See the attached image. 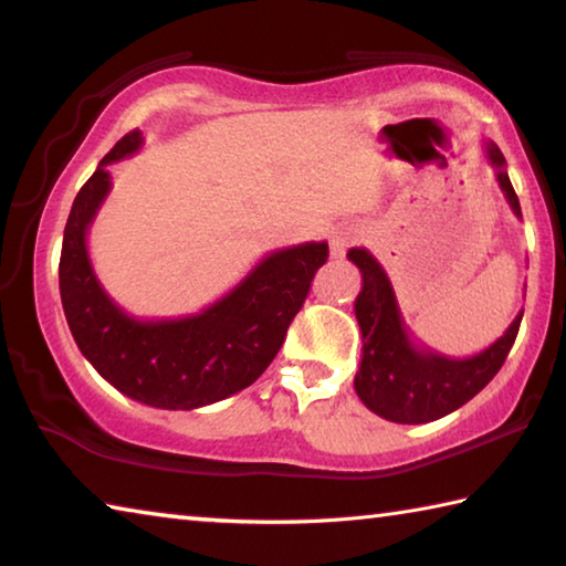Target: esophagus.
I'll return each instance as SVG.
<instances>
[{
  "label": "esophagus",
  "instance_id": "34e87169",
  "mask_svg": "<svg viewBox=\"0 0 566 566\" xmlns=\"http://www.w3.org/2000/svg\"><path fill=\"white\" fill-rule=\"evenodd\" d=\"M364 242V229L359 227H344L339 232H334L332 237V256L334 260H339V256L347 254V249Z\"/></svg>",
  "mask_w": 566,
  "mask_h": 566
}]
</instances>
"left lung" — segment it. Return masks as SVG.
<instances>
[{"instance_id":"1","label":"left lung","mask_w":566,"mask_h":566,"mask_svg":"<svg viewBox=\"0 0 566 566\" xmlns=\"http://www.w3.org/2000/svg\"><path fill=\"white\" fill-rule=\"evenodd\" d=\"M484 151L512 212L522 219L504 155L494 142H484ZM347 256L361 272V292L354 302V314L364 344L354 389L364 407L397 424H424L452 415L490 385L512 349L524 312L516 314L504 337L484 352L467 359L444 357L411 339L385 266L361 247L349 249Z\"/></svg>"}]
</instances>
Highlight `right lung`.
<instances>
[{
  "label": "right lung",
  "instance_id": "obj_1",
  "mask_svg": "<svg viewBox=\"0 0 566 566\" xmlns=\"http://www.w3.org/2000/svg\"><path fill=\"white\" fill-rule=\"evenodd\" d=\"M134 129L74 197L60 256V294L76 347L122 395L157 409H199L242 391L276 357L312 276L327 262V242L276 249L222 300L177 319L132 317L104 292L87 234L112 189L107 165L142 147Z\"/></svg>",
  "mask_w": 566,
  "mask_h": 566
}]
</instances>
